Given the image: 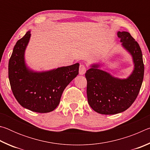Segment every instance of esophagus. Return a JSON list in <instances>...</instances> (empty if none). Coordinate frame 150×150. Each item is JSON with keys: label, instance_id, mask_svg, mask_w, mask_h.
I'll use <instances>...</instances> for the list:
<instances>
[{"label": "esophagus", "instance_id": "obj_1", "mask_svg": "<svg viewBox=\"0 0 150 150\" xmlns=\"http://www.w3.org/2000/svg\"><path fill=\"white\" fill-rule=\"evenodd\" d=\"M79 75H84L86 73V67L84 65H80L79 69Z\"/></svg>", "mask_w": 150, "mask_h": 150}]
</instances>
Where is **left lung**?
Wrapping results in <instances>:
<instances>
[{"mask_svg": "<svg viewBox=\"0 0 150 150\" xmlns=\"http://www.w3.org/2000/svg\"><path fill=\"white\" fill-rule=\"evenodd\" d=\"M122 47L132 58L134 69L125 79H120L100 69L101 64L93 63L87 71V95L88 105L102 115H116L125 111L136 100L143 82L144 65L138 42L128 32H118Z\"/></svg>", "mask_w": 150, "mask_h": 150, "instance_id": "8db88e82", "label": "left lung"}]
</instances>
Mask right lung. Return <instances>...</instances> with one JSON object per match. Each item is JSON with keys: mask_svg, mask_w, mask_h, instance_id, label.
I'll use <instances>...</instances> for the list:
<instances>
[{"mask_svg": "<svg viewBox=\"0 0 150 150\" xmlns=\"http://www.w3.org/2000/svg\"><path fill=\"white\" fill-rule=\"evenodd\" d=\"M30 32L14 47L8 63L10 84L22 107L35 112H50L56 108L65 87L77 77L79 63L43 71L32 69L25 60Z\"/></svg>", "mask_w": 150, "mask_h": 150, "instance_id": "1", "label": "right lung"}]
</instances>
